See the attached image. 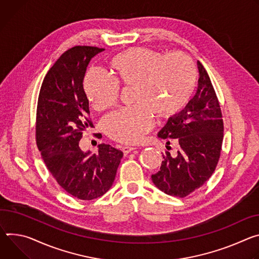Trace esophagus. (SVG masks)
Here are the masks:
<instances>
[{"instance_id":"34e87169","label":"esophagus","mask_w":259,"mask_h":259,"mask_svg":"<svg viewBox=\"0 0 259 259\" xmlns=\"http://www.w3.org/2000/svg\"><path fill=\"white\" fill-rule=\"evenodd\" d=\"M135 149H136L135 147H130V146H123V147L121 148V150H122V152H123V154H124V155H126L127 153H130V152L134 151Z\"/></svg>"}]
</instances>
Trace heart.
Returning <instances> with one entry per match:
<instances>
[{
    "label": "heart",
    "mask_w": 259,
    "mask_h": 259,
    "mask_svg": "<svg viewBox=\"0 0 259 259\" xmlns=\"http://www.w3.org/2000/svg\"><path fill=\"white\" fill-rule=\"evenodd\" d=\"M113 78L98 69L88 71L83 90L94 110L102 112L116 103L119 86L132 88L136 106L112 113L103 121L105 133L124 144L139 142L159 119L174 116L187 104L195 85L196 70L183 53H163L134 47L113 55L108 62Z\"/></svg>",
    "instance_id": "b5f03b06"
}]
</instances>
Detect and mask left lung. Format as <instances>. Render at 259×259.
Masks as SVG:
<instances>
[{
	"label": "left lung",
	"mask_w": 259,
	"mask_h": 259,
	"mask_svg": "<svg viewBox=\"0 0 259 259\" xmlns=\"http://www.w3.org/2000/svg\"><path fill=\"white\" fill-rule=\"evenodd\" d=\"M199 78L194 97L185 108L169 117L158 138L179 144L175 156L166 152L160 169L151 176L164 193L185 197L212 176L220 157L223 120L210 77L197 61Z\"/></svg>",
	"instance_id": "obj_1"
}]
</instances>
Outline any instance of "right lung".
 I'll return each instance as SVG.
<instances>
[{
    "label": "right lung",
    "instance_id": "add662e5",
    "mask_svg": "<svg viewBox=\"0 0 259 259\" xmlns=\"http://www.w3.org/2000/svg\"><path fill=\"white\" fill-rule=\"evenodd\" d=\"M104 48L75 46L61 55L46 74L38 99L36 141L54 179L68 193L91 200L112 186L123 153L108 144L98 152L82 151V133L93 126L83 90L86 69Z\"/></svg>",
    "mask_w": 259,
    "mask_h": 259
}]
</instances>
